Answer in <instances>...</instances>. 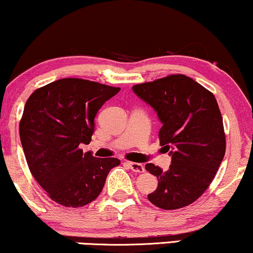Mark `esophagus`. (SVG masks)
Returning <instances> with one entry per match:
<instances>
[{
    "instance_id": "1",
    "label": "esophagus",
    "mask_w": 253,
    "mask_h": 253,
    "mask_svg": "<svg viewBox=\"0 0 253 253\" xmlns=\"http://www.w3.org/2000/svg\"><path fill=\"white\" fill-rule=\"evenodd\" d=\"M126 165L128 166V167L135 172H143V171H145V166L141 165V164H136V162L127 161Z\"/></svg>"
}]
</instances>
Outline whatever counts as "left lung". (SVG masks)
Here are the masks:
<instances>
[{
    "label": "left lung",
    "instance_id": "8db88e82",
    "mask_svg": "<svg viewBox=\"0 0 253 253\" xmlns=\"http://www.w3.org/2000/svg\"><path fill=\"white\" fill-rule=\"evenodd\" d=\"M132 89L158 113L162 123L160 145L165 152L171 149L167 171L146 165V170L159 180L148 200L165 210L189 206L211 183L225 154L223 118L215 95L184 75H170Z\"/></svg>",
    "mask_w": 253,
    "mask_h": 253
}]
</instances>
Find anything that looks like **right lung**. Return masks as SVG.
I'll return each instance as SVG.
<instances>
[{
    "mask_svg": "<svg viewBox=\"0 0 253 253\" xmlns=\"http://www.w3.org/2000/svg\"><path fill=\"white\" fill-rule=\"evenodd\" d=\"M119 87L86 79L64 78L37 88L25 103L20 137L29 169L58 204L91 203L103 190L117 158H94L83 152L94 132V118Z\"/></svg>",
    "mask_w": 253,
    "mask_h": 253,
    "instance_id": "add662e5",
    "label": "right lung"
}]
</instances>
